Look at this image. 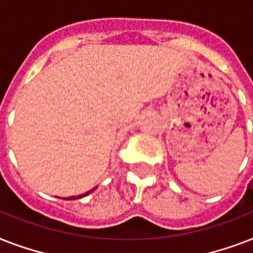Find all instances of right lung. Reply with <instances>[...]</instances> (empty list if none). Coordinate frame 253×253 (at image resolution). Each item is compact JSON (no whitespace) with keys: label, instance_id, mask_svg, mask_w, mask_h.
I'll use <instances>...</instances> for the list:
<instances>
[{"label":"right lung","instance_id":"1","mask_svg":"<svg viewBox=\"0 0 253 253\" xmlns=\"http://www.w3.org/2000/svg\"><path fill=\"white\" fill-rule=\"evenodd\" d=\"M94 189H95V188H94ZM91 192H93V190H90V192L85 193V194H81V196H77V197H69V198H64V200H77V198H83V197L87 196V194H89V193H91Z\"/></svg>","mask_w":253,"mask_h":253}]
</instances>
